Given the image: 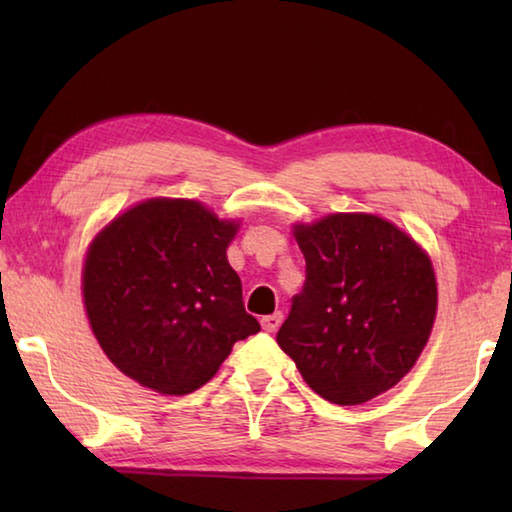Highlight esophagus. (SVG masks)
I'll return each instance as SVG.
<instances>
[{
    "label": "esophagus",
    "instance_id": "1",
    "mask_svg": "<svg viewBox=\"0 0 512 512\" xmlns=\"http://www.w3.org/2000/svg\"><path fill=\"white\" fill-rule=\"evenodd\" d=\"M282 325V314H271V316H264L262 318V329L268 334L277 332V327Z\"/></svg>",
    "mask_w": 512,
    "mask_h": 512
}]
</instances>
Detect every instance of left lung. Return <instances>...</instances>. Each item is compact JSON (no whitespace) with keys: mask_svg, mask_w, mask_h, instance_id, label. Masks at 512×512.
I'll use <instances>...</instances> for the list:
<instances>
[{"mask_svg":"<svg viewBox=\"0 0 512 512\" xmlns=\"http://www.w3.org/2000/svg\"><path fill=\"white\" fill-rule=\"evenodd\" d=\"M307 280L277 345L311 391L354 406L391 391L427 348L438 284L427 250L384 216L334 212L293 223Z\"/></svg>","mask_w":512,"mask_h":512,"instance_id":"1","label":"left lung"}]
</instances>
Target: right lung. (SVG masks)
<instances>
[{
	"label": "right lung",
	"mask_w": 512,
	"mask_h": 512,
	"mask_svg": "<svg viewBox=\"0 0 512 512\" xmlns=\"http://www.w3.org/2000/svg\"><path fill=\"white\" fill-rule=\"evenodd\" d=\"M239 228L201 201L167 196L103 225L83 259L81 293L112 366L155 393L187 395L259 332L225 253Z\"/></svg>",
	"instance_id": "1"
}]
</instances>
